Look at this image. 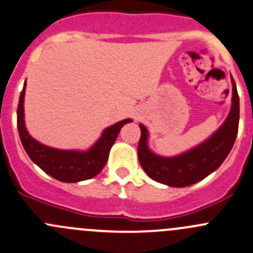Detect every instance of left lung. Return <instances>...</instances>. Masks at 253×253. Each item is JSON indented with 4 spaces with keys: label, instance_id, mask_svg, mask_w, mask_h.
<instances>
[{
    "label": "left lung",
    "instance_id": "obj_1",
    "mask_svg": "<svg viewBox=\"0 0 253 253\" xmlns=\"http://www.w3.org/2000/svg\"><path fill=\"white\" fill-rule=\"evenodd\" d=\"M232 82V109L224 124L206 142L182 155L162 158L151 153L147 145V128L139 125L142 134L138 143V159L145 173L151 179L169 187H188L204 179L222 165L236 139L240 118L239 94L233 79Z\"/></svg>",
    "mask_w": 253,
    "mask_h": 253
}]
</instances>
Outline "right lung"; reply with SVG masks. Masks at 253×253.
Wrapping results in <instances>:
<instances>
[{
    "mask_svg": "<svg viewBox=\"0 0 253 253\" xmlns=\"http://www.w3.org/2000/svg\"><path fill=\"white\" fill-rule=\"evenodd\" d=\"M25 84L20 92L19 103L17 109V126L19 137L26 154L42 171L50 177L66 183L81 182L97 175L108 161L109 151L115 143L120 129L131 119L122 120L118 124L104 129L100 139L88 151L59 150L41 144L30 137L24 124V94Z\"/></svg>",
    "mask_w": 253,
    "mask_h": 253,
    "instance_id": "1",
    "label": "right lung"
}]
</instances>
